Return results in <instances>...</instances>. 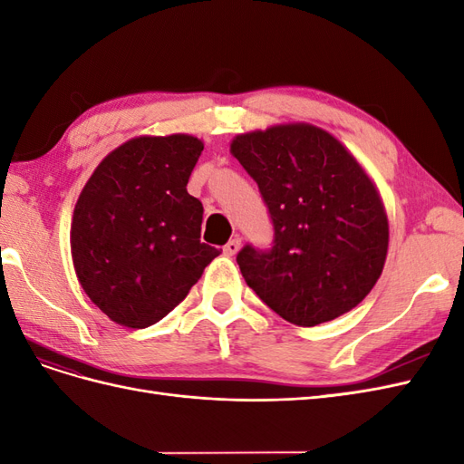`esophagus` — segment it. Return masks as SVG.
<instances>
[{"label":"esophagus","instance_id":"obj_1","mask_svg":"<svg viewBox=\"0 0 464 464\" xmlns=\"http://www.w3.org/2000/svg\"><path fill=\"white\" fill-rule=\"evenodd\" d=\"M240 246H242L240 237H232V240L227 246H224V254H227V256H236L237 249H240Z\"/></svg>","mask_w":464,"mask_h":464}]
</instances>
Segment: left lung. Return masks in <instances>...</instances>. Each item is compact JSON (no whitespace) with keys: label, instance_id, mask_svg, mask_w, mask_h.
I'll list each match as a JSON object with an SVG mask.
<instances>
[{"label":"left lung","instance_id":"1","mask_svg":"<svg viewBox=\"0 0 464 464\" xmlns=\"http://www.w3.org/2000/svg\"><path fill=\"white\" fill-rule=\"evenodd\" d=\"M230 149L257 184L273 224L271 247L246 244L237 251L247 286L302 327L356 307L383 271L389 227L353 154L307 123L237 135Z\"/></svg>","mask_w":464,"mask_h":464}]
</instances>
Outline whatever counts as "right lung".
Returning a JSON list of instances; mask_svg holds the SVG:
<instances>
[{
  "mask_svg": "<svg viewBox=\"0 0 464 464\" xmlns=\"http://www.w3.org/2000/svg\"><path fill=\"white\" fill-rule=\"evenodd\" d=\"M203 143L191 135L139 137L98 164L72 222L79 283L123 327L170 314L220 251L203 244V205L186 186Z\"/></svg>",
  "mask_w": 464,
  "mask_h": 464,
  "instance_id": "right-lung-1",
  "label": "right lung"
}]
</instances>
